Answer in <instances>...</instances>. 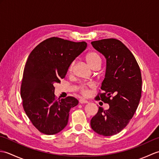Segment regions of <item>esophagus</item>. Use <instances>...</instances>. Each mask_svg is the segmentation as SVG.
I'll use <instances>...</instances> for the list:
<instances>
[{
    "label": "esophagus",
    "instance_id": "obj_1",
    "mask_svg": "<svg viewBox=\"0 0 159 159\" xmlns=\"http://www.w3.org/2000/svg\"><path fill=\"white\" fill-rule=\"evenodd\" d=\"M79 102L80 104H86L88 102V101L86 100H84V99H80L79 100Z\"/></svg>",
    "mask_w": 159,
    "mask_h": 159
}]
</instances>
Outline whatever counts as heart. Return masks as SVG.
<instances>
[{
    "label": "heart",
    "instance_id": "b5f03b06",
    "mask_svg": "<svg viewBox=\"0 0 159 159\" xmlns=\"http://www.w3.org/2000/svg\"><path fill=\"white\" fill-rule=\"evenodd\" d=\"M86 61L87 63L89 64L90 67L93 70H98L100 68L102 64V59L98 54L94 52H89L86 56ZM74 66V61H72L68 67V72H71L73 70ZM92 85L91 84L88 85H81L79 87V92L82 94L83 96H87L89 93V89L92 88Z\"/></svg>",
    "mask_w": 159,
    "mask_h": 159
}]
</instances>
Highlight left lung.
Masks as SVG:
<instances>
[{
  "mask_svg": "<svg viewBox=\"0 0 159 159\" xmlns=\"http://www.w3.org/2000/svg\"><path fill=\"white\" fill-rule=\"evenodd\" d=\"M93 47L107 59L105 78L96 100L109 104L91 120L92 129L100 135L119 133L134 116L141 96L142 79L140 67L130 50L116 39L92 42Z\"/></svg>",
  "mask_w": 159,
  "mask_h": 159,
  "instance_id": "left-lung-1",
  "label": "left lung"
}]
</instances>
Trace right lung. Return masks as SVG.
Wrapping results in <instances>:
<instances>
[{
	"label": "right lung",
	"mask_w": 159,
	"mask_h": 159,
	"mask_svg": "<svg viewBox=\"0 0 159 159\" xmlns=\"http://www.w3.org/2000/svg\"><path fill=\"white\" fill-rule=\"evenodd\" d=\"M86 48L85 42L52 37L39 43L30 53L24 69L20 95L26 116L42 133L50 135L62 130L67 124L70 109L79 103L72 96L57 99L53 85L61 83L70 64Z\"/></svg>",
	"instance_id": "right-lung-1"
}]
</instances>
